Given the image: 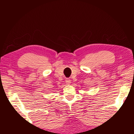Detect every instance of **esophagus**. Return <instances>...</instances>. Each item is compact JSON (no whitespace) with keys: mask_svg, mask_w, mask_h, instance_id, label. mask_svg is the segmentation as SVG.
Returning a JSON list of instances; mask_svg holds the SVG:
<instances>
[{"mask_svg":"<svg viewBox=\"0 0 134 134\" xmlns=\"http://www.w3.org/2000/svg\"><path fill=\"white\" fill-rule=\"evenodd\" d=\"M70 83H71V80H70V79H66V80H65V83H66L67 85H70Z\"/></svg>","mask_w":134,"mask_h":134,"instance_id":"obj_1","label":"esophagus"}]
</instances>
